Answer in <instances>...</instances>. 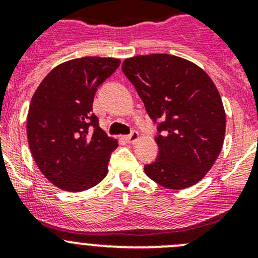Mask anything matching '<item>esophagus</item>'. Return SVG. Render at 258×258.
<instances>
[{"mask_svg": "<svg viewBox=\"0 0 258 258\" xmlns=\"http://www.w3.org/2000/svg\"><path fill=\"white\" fill-rule=\"evenodd\" d=\"M125 140H126L129 143H136L137 141L140 140V134H138V132L137 131H133L129 136L125 137Z\"/></svg>", "mask_w": 258, "mask_h": 258, "instance_id": "34e87169", "label": "esophagus"}]
</instances>
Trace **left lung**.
<instances>
[{
	"mask_svg": "<svg viewBox=\"0 0 258 258\" xmlns=\"http://www.w3.org/2000/svg\"><path fill=\"white\" fill-rule=\"evenodd\" d=\"M157 122L156 160L147 177L166 188H187L217 160L226 131L221 95L211 77L192 61L170 54L125 59L121 67Z\"/></svg>",
	"mask_w": 258,
	"mask_h": 258,
	"instance_id": "1",
	"label": "left lung"
}]
</instances>
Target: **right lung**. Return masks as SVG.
I'll return each mask as SVG.
<instances>
[{
  "label": "right lung",
  "instance_id": "right-lung-1",
  "mask_svg": "<svg viewBox=\"0 0 258 258\" xmlns=\"http://www.w3.org/2000/svg\"><path fill=\"white\" fill-rule=\"evenodd\" d=\"M115 58L85 56L56 66L37 88L27 117L31 154L56 187L80 192L107 175L117 141L93 113L98 86L117 70Z\"/></svg>",
  "mask_w": 258,
  "mask_h": 258
}]
</instances>
